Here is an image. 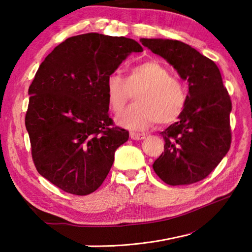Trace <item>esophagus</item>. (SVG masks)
<instances>
[{"label": "esophagus", "mask_w": 252, "mask_h": 252, "mask_svg": "<svg viewBox=\"0 0 252 252\" xmlns=\"http://www.w3.org/2000/svg\"><path fill=\"white\" fill-rule=\"evenodd\" d=\"M147 134L146 133H138V132H130V138L132 140H136V141H140V140L146 139Z\"/></svg>", "instance_id": "1"}]
</instances>
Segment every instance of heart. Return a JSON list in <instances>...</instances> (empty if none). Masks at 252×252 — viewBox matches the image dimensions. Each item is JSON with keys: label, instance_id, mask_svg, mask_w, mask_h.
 I'll use <instances>...</instances> for the list:
<instances>
[{"label": "heart", "instance_id": "b5f03b06", "mask_svg": "<svg viewBox=\"0 0 252 252\" xmlns=\"http://www.w3.org/2000/svg\"><path fill=\"white\" fill-rule=\"evenodd\" d=\"M133 92L136 103L117 119L121 126L131 130H146L158 121L171 125L181 117L188 101L185 83L157 60L131 66L126 79L118 73L106 78V101L113 113L121 112Z\"/></svg>", "mask_w": 252, "mask_h": 252}]
</instances>
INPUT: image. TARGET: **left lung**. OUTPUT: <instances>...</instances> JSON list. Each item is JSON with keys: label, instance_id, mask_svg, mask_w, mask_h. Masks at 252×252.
<instances>
[{"label": "left lung", "instance_id": "obj_1", "mask_svg": "<svg viewBox=\"0 0 252 252\" xmlns=\"http://www.w3.org/2000/svg\"><path fill=\"white\" fill-rule=\"evenodd\" d=\"M140 41L167 60L189 83L187 105L179 121L161 132L164 151L155 161L153 170L170 186L201 181L220 163L231 144L232 103L220 71L212 60L181 41Z\"/></svg>", "mask_w": 252, "mask_h": 252}]
</instances>
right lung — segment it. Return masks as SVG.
Segmentation results:
<instances>
[{
	"mask_svg": "<svg viewBox=\"0 0 252 252\" xmlns=\"http://www.w3.org/2000/svg\"><path fill=\"white\" fill-rule=\"evenodd\" d=\"M138 42L87 33L60 43L29 88L25 126L34 165L59 189L90 194L103 183L129 131L109 117L105 81Z\"/></svg>",
	"mask_w": 252,
	"mask_h": 252,
	"instance_id": "add662e5",
	"label": "right lung"
}]
</instances>
